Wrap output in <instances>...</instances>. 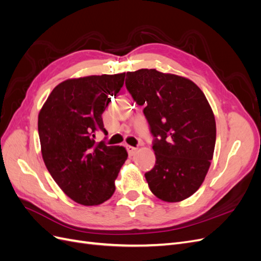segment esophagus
Wrapping results in <instances>:
<instances>
[{
  "label": "esophagus",
  "mask_w": 261,
  "mask_h": 261,
  "mask_svg": "<svg viewBox=\"0 0 261 261\" xmlns=\"http://www.w3.org/2000/svg\"><path fill=\"white\" fill-rule=\"evenodd\" d=\"M137 148H135V147H132V146H127V151H128V154L130 155V156H133L134 154H135L136 152H137Z\"/></svg>",
  "instance_id": "1"
}]
</instances>
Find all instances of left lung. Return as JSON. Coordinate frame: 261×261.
<instances>
[{
    "instance_id": "8db88e82",
    "label": "left lung",
    "mask_w": 261,
    "mask_h": 261,
    "mask_svg": "<svg viewBox=\"0 0 261 261\" xmlns=\"http://www.w3.org/2000/svg\"><path fill=\"white\" fill-rule=\"evenodd\" d=\"M126 88L150 125L154 168L145 177L151 193L178 202L195 194L210 168L216 120L201 89L186 77L141 68L126 74Z\"/></svg>"
}]
</instances>
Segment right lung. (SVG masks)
<instances>
[{
  "label": "right lung",
  "mask_w": 261,
  "mask_h": 261,
  "mask_svg": "<svg viewBox=\"0 0 261 261\" xmlns=\"http://www.w3.org/2000/svg\"><path fill=\"white\" fill-rule=\"evenodd\" d=\"M125 73L70 78L59 84L38 115L42 159L55 183L83 206H98L112 197L115 179L127 159L122 146L97 143L96 132L111 96Z\"/></svg>",
  "instance_id": "obj_1"
}]
</instances>
